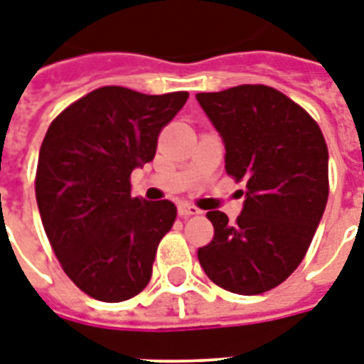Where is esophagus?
<instances>
[{"instance_id": "esophagus-1", "label": "esophagus", "mask_w": 364, "mask_h": 364, "mask_svg": "<svg viewBox=\"0 0 364 364\" xmlns=\"http://www.w3.org/2000/svg\"><path fill=\"white\" fill-rule=\"evenodd\" d=\"M177 213L181 215V218H191V215H196V213H200V210L194 206H188V204H179L177 208Z\"/></svg>"}]
</instances>
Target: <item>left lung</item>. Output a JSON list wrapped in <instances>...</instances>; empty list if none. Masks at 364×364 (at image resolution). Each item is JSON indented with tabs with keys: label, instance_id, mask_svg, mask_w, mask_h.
Segmentation results:
<instances>
[{
	"label": "left lung",
	"instance_id": "obj_1",
	"mask_svg": "<svg viewBox=\"0 0 364 364\" xmlns=\"http://www.w3.org/2000/svg\"><path fill=\"white\" fill-rule=\"evenodd\" d=\"M196 101L225 145V170L246 179L235 223L208 212L212 242L198 248L210 281L254 296L279 287L309 248L328 200V149L317 122L281 91L237 85Z\"/></svg>",
	"mask_w": 364,
	"mask_h": 364
}]
</instances>
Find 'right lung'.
Listing matches in <instances>:
<instances>
[{
    "mask_svg": "<svg viewBox=\"0 0 364 364\" xmlns=\"http://www.w3.org/2000/svg\"><path fill=\"white\" fill-rule=\"evenodd\" d=\"M187 99V91L145 95L107 85L47 129L36 173L41 223L65 273L91 298L124 301L151 281L177 208L133 198L129 176L154 158L158 133Z\"/></svg>",
    "mask_w": 364,
    "mask_h": 364,
    "instance_id": "1",
    "label": "right lung"
}]
</instances>
